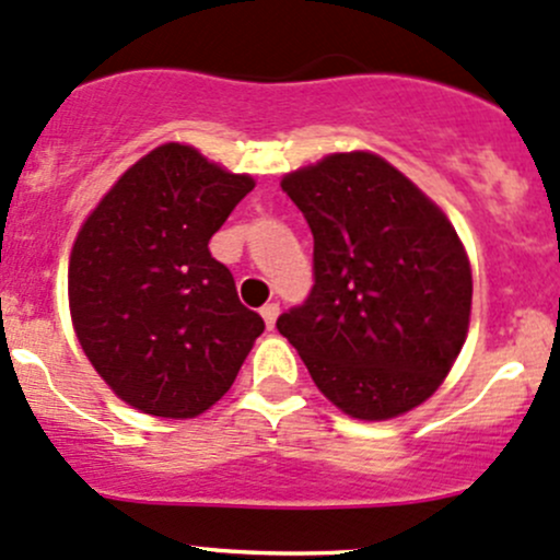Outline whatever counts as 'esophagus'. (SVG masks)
<instances>
[{
    "label": "esophagus",
    "mask_w": 560,
    "mask_h": 560,
    "mask_svg": "<svg viewBox=\"0 0 560 560\" xmlns=\"http://www.w3.org/2000/svg\"><path fill=\"white\" fill-rule=\"evenodd\" d=\"M261 315H264V320H267V326L272 328L275 320H278V315H280V304L278 302H267L261 307Z\"/></svg>",
    "instance_id": "34e87169"
}]
</instances>
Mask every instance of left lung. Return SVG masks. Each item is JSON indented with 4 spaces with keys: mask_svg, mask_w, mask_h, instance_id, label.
<instances>
[{
    "mask_svg": "<svg viewBox=\"0 0 560 560\" xmlns=\"http://www.w3.org/2000/svg\"><path fill=\"white\" fill-rule=\"evenodd\" d=\"M280 186L313 232L315 282L278 331L350 418L423 405L469 331L471 269L453 223L366 151L326 155Z\"/></svg>",
    "mask_w": 560,
    "mask_h": 560,
    "instance_id": "1",
    "label": "left lung"
}]
</instances>
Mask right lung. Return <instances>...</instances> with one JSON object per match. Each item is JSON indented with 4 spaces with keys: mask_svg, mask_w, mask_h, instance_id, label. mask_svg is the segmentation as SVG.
<instances>
[{
    "mask_svg": "<svg viewBox=\"0 0 560 560\" xmlns=\"http://www.w3.org/2000/svg\"><path fill=\"white\" fill-rule=\"evenodd\" d=\"M253 186L166 142L85 218L69 256V310L85 355L126 405L196 418L232 388L264 320L207 245Z\"/></svg>",
    "mask_w": 560,
    "mask_h": 560,
    "instance_id": "1",
    "label": "right lung"
}]
</instances>
